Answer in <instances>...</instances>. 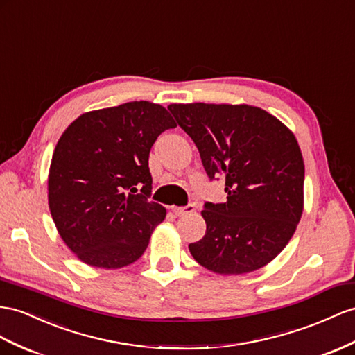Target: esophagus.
<instances>
[{
  "mask_svg": "<svg viewBox=\"0 0 355 355\" xmlns=\"http://www.w3.org/2000/svg\"><path fill=\"white\" fill-rule=\"evenodd\" d=\"M193 211H195V205H192V204H189L186 207H172V213H174L178 217H183V216L190 214Z\"/></svg>",
  "mask_w": 355,
  "mask_h": 355,
  "instance_id": "obj_1",
  "label": "esophagus"
}]
</instances>
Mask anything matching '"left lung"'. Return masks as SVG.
I'll list each match as a JSON object with an SVG mask.
<instances>
[{
  "mask_svg": "<svg viewBox=\"0 0 355 355\" xmlns=\"http://www.w3.org/2000/svg\"><path fill=\"white\" fill-rule=\"evenodd\" d=\"M199 150L210 180L223 177L222 204L201 211L204 237L189 244L198 264L217 275H244L285 249L303 214L304 162L294 133L250 105L168 106Z\"/></svg>",
  "mask_w": 355,
  "mask_h": 355,
  "instance_id": "1",
  "label": "left lung"
}]
</instances>
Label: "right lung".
<instances>
[{
	"instance_id": "right-lung-1",
	"label": "right lung",
	"mask_w": 355,
	"mask_h": 355,
	"mask_svg": "<svg viewBox=\"0 0 355 355\" xmlns=\"http://www.w3.org/2000/svg\"><path fill=\"white\" fill-rule=\"evenodd\" d=\"M174 127L165 107L141 100L85 112L61 135L49 168V210L85 264L115 270L142 257L166 217L165 207L148 201L150 150Z\"/></svg>"
}]
</instances>
